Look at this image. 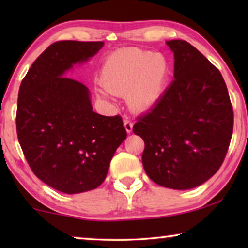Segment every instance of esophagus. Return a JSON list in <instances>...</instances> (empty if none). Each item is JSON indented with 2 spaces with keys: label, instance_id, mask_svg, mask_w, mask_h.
<instances>
[{
  "label": "esophagus",
  "instance_id": "obj_1",
  "mask_svg": "<svg viewBox=\"0 0 248 248\" xmlns=\"http://www.w3.org/2000/svg\"><path fill=\"white\" fill-rule=\"evenodd\" d=\"M124 127L126 130L127 133H131L132 128H133V122H132L130 118H125L124 120Z\"/></svg>",
  "mask_w": 248,
  "mask_h": 248
}]
</instances>
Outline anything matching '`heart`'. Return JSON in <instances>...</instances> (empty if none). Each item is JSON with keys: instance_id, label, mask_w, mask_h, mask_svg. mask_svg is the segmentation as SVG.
Returning a JSON list of instances; mask_svg holds the SVG:
<instances>
[{"instance_id": "1", "label": "heart", "mask_w": 248, "mask_h": 248, "mask_svg": "<svg viewBox=\"0 0 248 248\" xmlns=\"http://www.w3.org/2000/svg\"><path fill=\"white\" fill-rule=\"evenodd\" d=\"M169 74V64L161 54L128 48L111 54L101 70L105 89L118 96L130 94L137 109L157 103Z\"/></svg>"}]
</instances>
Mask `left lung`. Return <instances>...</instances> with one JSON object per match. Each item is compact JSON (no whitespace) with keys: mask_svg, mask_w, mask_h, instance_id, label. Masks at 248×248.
Listing matches in <instances>:
<instances>
[{"mask_svg":"<svg viewBox=\"0 0 248 248\" xmlns=\"http://www.w3.org/2000/svg\"><path fill=\"white\" fill-rule=\"evenodd\" d=\"M174 77L133 132L143 139L142 164L155 184L196 187L222 165L233 128V111L220 71L185 40L167 42Z\"/></svg>","mask_w":248,"mask_h":248,"instance_id":"8db88e82","label":"left lung"}]
</instances>
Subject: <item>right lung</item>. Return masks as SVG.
Masks as SVG:
<instances>
[{
	"mask_svg": "<svg viewBox=\"0 0 248 248\" xmlns=\"http://www.w3.org/2000/svg\"><path fill=\"white\" fill-rule=\"evenodd\" d=\"M103 45L55 42L37 57L20 84L16 125L26 160L40 181L66 194L98 187L126 138L120 115L94 113L88 88L64 77Z\"/></svg>",
	"mask_w": 248,
	"mask_h": 248,
	"instance_id": "add662e5",
	"label": "right lung"
}]
</instances>
